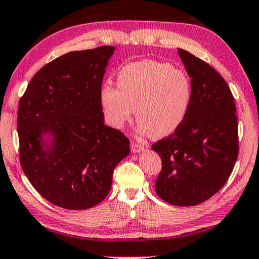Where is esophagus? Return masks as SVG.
<instances>
[{"label": "esophagus", "instance_id": "34e87169", "mask_svg": "<svg viewBox=\"0 0 259 259\" xmlns=\"http://www.w3.org/2000/svg\"><path fill=\"white\" fill-rule=\"evenodd\" d=\"M143 150H144V146L141 145L140 143L131 142V151H133L134 153H140L143 151Z\"/></svg>", "mask_w": 259, "mask_h": 259}]
</instances>
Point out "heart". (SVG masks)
Segmentation results:
<instances>
[{"label":"heart","mask_w":259,"mask_h":259,"mask_svg":"<svg viewBox=\"0 0 259 259\" xmlns=\"http://www.w3.org/2000/svg\"><path fill=\"white\" fill-rule=\"evenodd\" d=\"M99 100L106 122L113 128H123L135 108L138 134L163 138L186 119L192 83L186 73L171 64L145 59L124 65L117 73V87L103 83Z\"/></svg>","instance_id":"b5f03b06"}]
</instances>
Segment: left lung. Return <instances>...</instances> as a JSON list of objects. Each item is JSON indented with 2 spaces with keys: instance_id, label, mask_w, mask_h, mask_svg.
Segmentation results:
<instances>
[{
  "instance_id": "obj_1",
  "label": "left lung",
  "mask_w": 259,
  "mask_h": 259,
  "mask_svg": "<svg viewBox=\"0 0 259 259\" xmlns=\"http://www.w3.org/2000/svg\"><path fill=\"white\" fill-rule=\"evenodd\" d=\"M192 83L186 119L152 150L160 156L158 196L179 207L195 206L218 193L238 156L236 107L225 79L207 63L178 49Z\"/></svg>"
}]
</instances>
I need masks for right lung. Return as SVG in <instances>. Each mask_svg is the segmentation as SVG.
Returning a JSON list of instances; mask_svg holds the SVG:
<instances>
[{"instance_id": "1", "label": "right lung", "mask_w": 259, "mask_h": 259, "mask_svg": "<svg viewBox=\"0 0 259 259\" xmlns=\"http://www.w3.org/2000/svg\"><path fill=\"white\" fill-rule=\"evenodd\" d=\"M114 46L73 51L41 67L18 105L23 172L44 199L65 209L99 204L129 140L105 124L99 93Z\"/></svg>"}]
</instances>
